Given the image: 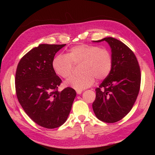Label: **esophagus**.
I'll use <instances>...</instances> for the list:
<instances>
[{
  "label": "esophagus",
  "instance_id": "34e87169",
  "mask_svg": "<svg viewBox=\"0 0 155 155\" xmlns=\"http://www.w3.org/2000/svg\"><path fill=\"white\" fill-rule=\"evenodd\" d=\"M82 92H83V91H81V90H77V93L78 94H81L82 93Z\"/></svg>",
  "mask_w": 155,
  "mask_h": 155
}]
</instances>
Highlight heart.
Wrapping results in <instances>:
<instances>
[{
  "label": "heart",
  "instance_id": "b5f03b06",
  "mask_svg": "<svg viewBox=\"0 0 155 155\" xmlns=\"http://www.w3.org/2000/svg\"><path fill=\"white\" fill-rule=\"evenodd\" d=\"M74 64H81V76L72 77L66 82L67 86L76 90H83L92 86L95 78L103 80L110 74L113 57L107 48L90 45L74 46L66 54L54 58L52 66L59 77L68 78L72 74Z\"/></svg>",
  "mask_w": 155,
  "mask_h": 155
}]
</instances>
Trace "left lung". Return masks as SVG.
Instances as JSON below:
<instances>
[{
    "label": "left lung",
    "instance_id": "obj_1",
    "mask_svg": "<svg viewBox=\"0 0 155 155\" xmlns=\"http://www.w3.org/2000/svg\"><path fill=\"white\" fill-rule=\"evenodd\" d=\"M105 41L111 48L113 67L110 74L95 89L93 109L100 120L113 123L129 113L135 103L140 86V70L134 52L123 42L113 37Z\"/></svg>",
    "mask_w": 155,
    "mask_h": 155
}]
</instances>
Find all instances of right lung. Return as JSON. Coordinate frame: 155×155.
Wrapping results in <instances>:
<instances>
[{"instance_id": "obj_1", "label": "right lung", "mask_w": 155, "mask_h": 155, "mask_svg": "<svg viewBox=\"0 0 155 155\" xmlns=\"http://www.w3.org/2000/svg\"><path fill=\"white\" fill-rule=\"evenodd\" d=\"M64 45H39L18 62L15 75L16 97L22 108L35 123L47 128L63 124L77 95L71 87L61 92L62 83L53 70L55 54Z\"/></svg>"}]
</instances>
